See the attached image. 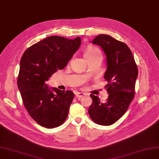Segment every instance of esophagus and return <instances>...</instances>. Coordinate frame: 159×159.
Here are the masks:
<instances>
[{
  "instance_id": "esophagus-1",
  "label": "esophagus",
  "mask_w": 159,
  "mask_h": 159,
  "mask_svg": "<svg viewBox=\"0 0 159 159\" xmlns=\"http://www.w3.org/2000/svg\"><path fill=\"white\" fill-rule=\"evenodd\" d=\"M84 96H85V93H83V92H76V93H75V96L78 99H80L81 98H83Z\"/></svg>"
}]
</instances>
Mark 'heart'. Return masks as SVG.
<instances>
[{
    "label": "heart",
    "mask_w": 159,
    "mask_h": 159,
    "mask_svg": "<svg viewBox=\"0 0 159 159\" xmlns=\"http://www.w3.org/2000/svg\"><path fill=\"white\" fill-rule=\"evenodd\" d=\"M99 54H100V52L98 48H95V47H90L85 52L84 56L86 60H89V59L94 57Z\"/></svg>",
    "instance_id": "b5f03b06"
}]
</instances>
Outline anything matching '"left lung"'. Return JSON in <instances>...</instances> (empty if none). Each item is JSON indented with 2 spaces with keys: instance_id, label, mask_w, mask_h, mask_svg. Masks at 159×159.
Instances as JSON below:
<instances>
[{
  "instance_id": "8db88e82",
  "label": "left lung",
  "mask_w": 159,
  "mask_h": 159,
  "mask_svg": "<svg viewBox=\"0 0 159 159\" xmlns=\"http://www.w3.org/2000/svg\"><path fill=\"white\" fill-rule=\"evenodd\" d=\"M99 46L106 56L107 81V101L102 103L98 96L90 94L92 103L89 109L91 119L97 124L109 126L125 113L134 97L138 67L130 49L124 43L107 34H100L92 41Z\"/></svg>"
}]
</instances>
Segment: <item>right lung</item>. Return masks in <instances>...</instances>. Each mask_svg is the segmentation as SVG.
I'll use <instances>...</instances> for the list:
<instances>
[{"instance_id": "right-lung-1", "label": "right lung", "mask_w": 159, "mask_h": 159, "mask_svg": "<svg viewBox=\"0 0 159 159\" xmlns=\"http://www.w3.org/2000/svg\"><path fill=\"white\" fill-rule=\"evenodd\" d=\"M81 39L47 37L27 48L20 60L17 86L27 112L41 126L53 128L66 120L74 93L49 88L46 81L65 68L80 46Z\"/></svg>"}]
</instances>
